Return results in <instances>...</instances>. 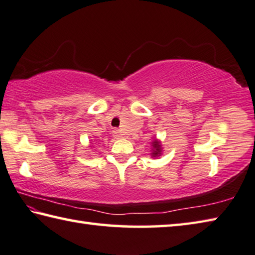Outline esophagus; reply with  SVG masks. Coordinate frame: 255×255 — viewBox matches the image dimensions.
Returning <instances> with one entry per match:
<instances>
[{
	"label": "esophagus",
	"instance_id": "esophagus-1",
	"mask_svg": "<svg viewBox=\"0 0 255 255\" xmlns=\"http://www.w3.org/2000/svg\"><path fill=\"white\" fill-rule=\"evenodd\" d=\"M113 134H114L115 138H121L122 137V132L119 131V130H117V129H116V130L113 131Z\"/></svg>",
	"mask_w": 255,
	"mask_h": 255
}]
</instances>
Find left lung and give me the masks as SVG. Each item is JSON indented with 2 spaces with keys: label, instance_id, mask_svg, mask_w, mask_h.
<instances>
[{
  "label": "left lung",
  "instance_id": "8db88e82",
  "mask_svg": "<svg viewBox=\"0 0 255 255\" xmlns=\"http://www.w3.org/2000/svg\"><path fill=\"white\" fill-rule=\"evenodd\" d=\"M152 157H158L161 154V144L157 139L152 142Z\"/></svg>",
  "mask_w": 255,
  "mask_h": 255
}]
</instances>
